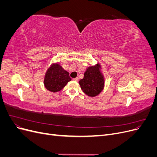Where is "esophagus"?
I'll return each mask as SVG.
<instances>
[{
	"label": "esophagus",
	"instance_id": "34e87169",
	"mask_svg": "<svg viewBox=\"0 0 157 157\" xmlns=\"http://www.w3.org/2000/svg\"><path fill=\"white\" fill-rule=\"evenodd\" d=\"M73 80H75V81H78V77H77V78H73Z\"/></svg>",
	"mask_w": 157,
	"mask_h": 157
}]
</instances>
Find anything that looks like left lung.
Here are the masks:
<instances>
[{"label": "left lung", "instance_id": "obj_1", "mask_svg": "<svg viewBox=\"0 0 157 157\" xmlns=\"http://www.w3.org/2000/svg\"><path fill=\"white\" fill-rule=\"evenodd\" d=\"M79 84L82 91L90 97L96 96L103 88L104 80L99 71V65L88 67L84 73V78L80 80Z\"/></svg>", "mask_w": 157, "mask_h": 157}]
</instances>
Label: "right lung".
I'll return each mask as SVG.
<instances>
[{
  "label": "right lung",
  "instance_id": "add662e5",
  "mask_svg": "<svg viewBox=\"0 0 157 157\" xmlns=\"http://www.w3.org/2000/svg\"><path fill=\"white\" fill-rule=\"evenodd\" d=\"M69 73L59 64L52 65L46 73L44 84L46 88L52 92L62 90L71 80Z\"/></svg>",
  "mask_w": 157,
  "mask_h": 157
}]
</instances>
